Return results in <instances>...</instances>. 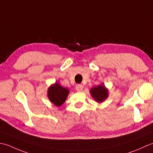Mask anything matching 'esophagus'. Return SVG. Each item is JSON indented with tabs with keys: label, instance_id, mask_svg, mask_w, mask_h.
I'll return each mask as SVG.
<instances>
[{
	"label": "esophagus",
	"instance_id": "34e87169",
	"mask_svg": "<svg viewBox=\"0 0 153 153\" xmlns=\"http://www.w3.org/2000/svg\"><path fill=\"white\" fill-rule=\"evenodd\" d=\"M82 89H83V86L82 85L79 84V85H77L76 86V90L78 92H81L82 90Z\"/></svg>",
	"mask_w": 153,
	"mask_h": 153
}]
</instances>
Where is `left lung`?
Returning <instances> with one entry per match:
<instances>
[{
	"instance_id": "left-lung-1",
	"label": "left lung",
	"mask_w": 153,
	"mask_h": 153,
	"mask_svg": "<svg viewBox=\"0 0 153 153\" xmlns=\"http://www.w3.org/2000/svg\"><path fill=\"white\" fill-rule=\"evenodd\" d=\"M90 94L92 98L98 103L104 101L108 96V90L105 88L104 85L93 87L90 90Z\"/></svg>"
}]
</instances>
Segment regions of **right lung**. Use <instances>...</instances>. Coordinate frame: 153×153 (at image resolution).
<instances>
[{"label": "right lung", "mask_w": 153, "mask_h": 153, "mask_svg": "<svg viewBox=\"0 0 153 153\" xmlns=\"http://www.w3.org/2000/svg\"><path fill=\"white\" fill-rule=\"evenodd\" d=\"M69 90L64 88L58 82H55L48 88V96L49 100L56 106H61L65 102V100L68 95Z\"/></svg>", "instance_id": "right-lung-1"}]
</instances>
